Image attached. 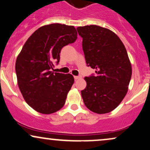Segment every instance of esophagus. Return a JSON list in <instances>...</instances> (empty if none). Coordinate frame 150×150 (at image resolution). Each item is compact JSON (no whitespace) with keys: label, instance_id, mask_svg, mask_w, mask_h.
<instances>
[{"label":"esophagus","instance_id":"obj_1","mask_svg":"<svg viewBox=\"0 0 150 150\" xmlns=\"http://www.w3.org/2000/svg\"><path fill=\"white\" fill-rule=\"evenodd\" d=\"M80 76H74V78H75V80H78V79L80 78Z\"/></svg>","mask_w":150,"mask_h":150}]
</instances>
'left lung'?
<instances>
[{"mask_svg": "<svg viewBox=\"0 0 150 150\" xmlns=\"http://www.w3.org/2000/svg\"><path fill=\"white\" fill-rule=\"evenodd\" d=\"M82 38L87 66L96 75L85 77L87 87L81 91L85 106L94 113L111 112L128 92L132 68L123 42L112 31L97 25L77 28Z\"/></svg>", "mask_w": 150, "mask_h": 150, "instance_id": "1", "label": "left lung"}]
</instances>
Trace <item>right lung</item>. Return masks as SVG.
<instances>
[{
    "label": "right lung",
    "instance_id": "add662e5",
    "mask_svg": "<svg viewBox=\"0 0 150 150\" xmlns=\"http://www.w3.org/2000/svg\"><path fill=\"white\" fill-rule=\"evenodd\" d=\"M73 26L51 24L36 30L27 40L15 63L19 88L26 102L44 114L64 106L74 83L71 74L53 73L62 48L76 41Z\"/></svg>",
    "mask_w": 150,
    "mask_h": 150
}]
</instances>
